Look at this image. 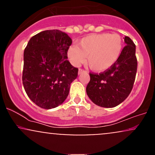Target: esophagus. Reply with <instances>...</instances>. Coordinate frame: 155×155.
Segmentation results:
<instances>
[{"label": "esophagus", "mask_w": 155, "mask_h": 155, "mask_svg": "<svg viewBox=\"0 0 155 155\" xmlns=\"http://www.w3.org/2000/svg\"><path fill=\"white\" fill-rule=\"evenodd\" d=\"M83 73H86V71L83 70V69H79V71H78V74H79V75H80V74H83Z\"/></svg>", "instance_id": "1"}]
</instances>
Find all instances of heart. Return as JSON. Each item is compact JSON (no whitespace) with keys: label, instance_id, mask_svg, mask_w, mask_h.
Wrapping results in <instances>:
<instances>
[{"label":"heart","instance_id":"heart-1","mask_svg":"<svg viewBox=\"0 0 155 155\" xmlns=\"http://www.w3.org/2000/svg\"><path fill=\"white\" fill-rule=\"evenodd\" d=\"M123 41L119 34L100 33L81 38L77 46L68 49L67 55L71 63L79 66L87 57V63L95 71H105L110 68L120 58Z\"/></svg>","mask_w":155,"mask_h":155}]
</instances>
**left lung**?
Returning <instances> with one entry per match:
<instances>
[{"label": "left lung", "mask_w": 155, "mask_h": 155, "mask_svg": "<svg viewBox=\"0 0 155 155\" xmlns=\"http://www.w3.org/2000/svg\"><path fill=\"white\" fill-rule=\"evenodd\" d=\"M126 46L117 61L99 74L90 73L87 86L88 97L101 107L113 108L128 97L132 90L137 71L136 45L129 37H124Z\"/></svg>", "instance_id": "left-lung-1"}]
</instances>
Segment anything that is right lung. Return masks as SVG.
I'll list each match as a JSON object with an SVG mask.
<instances>
[{
    "mask_svg": "<svg viewBox=\"0 0 155 155\" xmlns=\"http://www.w3.org/2000/svg\"><path fill=\"white\" fill-rule=\"evenodd\" d=\"M72 40L65 33L48 30L30 39L24 51L22 83L27 95L45 109L65 101L78 68L68 60Z\"/></svg>",
    "mask_w": 155,
    "mask_h": 155,
    "instance_id": "add662e5",
    "label": "right lung"
}]
</instances>
